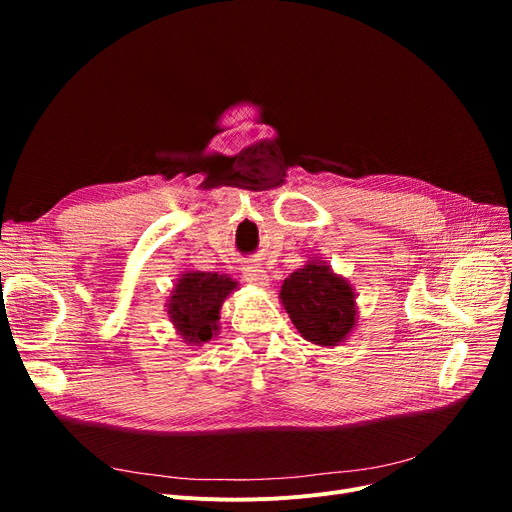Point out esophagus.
Instances as JSON below:
<instances>
[{
    "instance_id": "1",
    "label": "esophagus",
    "mask_w": 512,
    "mask_h": 512,
    "mask_svg": "<svg viewBox=\"0 0 512 512\" xmlns=\"http://www.w3.org/2000/svg\"><path fill=\"white\" fill-rule=\"evenodd\" d=\"M242 278H245L253 286H259V288L270 286V276H267V272L257 263H249V265L242 267Z\"/></svg>"
}]
</instances>
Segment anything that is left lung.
Returning a JSON list of instances; mask_svg holds the SVG:
<instances>
[{
  "instance_id": "1",
  "label": "left lung",
  "mask_w": 512,
  "mask_h": 512,
  "mask_svg": "<svg viewBox=\"0 0 512 512\" xmlns=\"http://www.w3.org/2000/svg\"><path fill=\"white\" fill-rule=\"evenodd\" d=\"M280 301L294 328L317 346L332 348L346 342L359 324L353 284L313 257L284 280Z\"/></svg>"
}]
</instances>
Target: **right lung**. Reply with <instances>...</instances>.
<instances>
[{
	"label": "right lung",
	"mask_w": 512,
	"mask_h": 512,
	"mask_svg": "<svg viewBox=\"0 0 512 512\" xmlns=\"http://www.w3.org/2000/svg\"><path fill=\"white\" fill-rule=\"evenodd\" d=\"M238 282L218 272H184L176 280L166 309L176 334L188 346H201L220 332V309Z\"/></svg>",
	"instance_id": "right-lung-1"
}]
</instances>
